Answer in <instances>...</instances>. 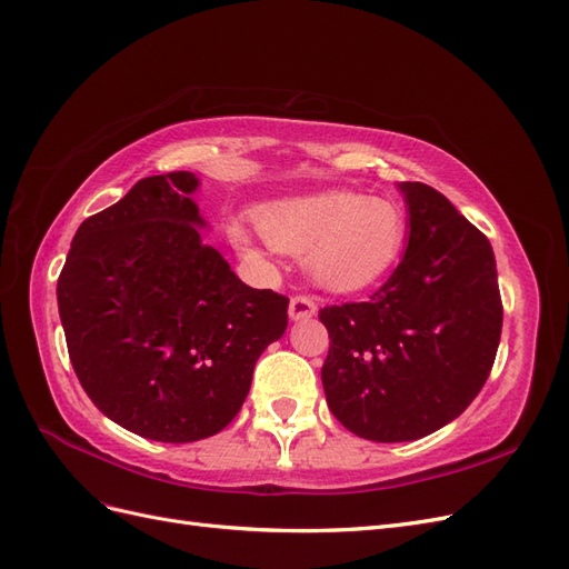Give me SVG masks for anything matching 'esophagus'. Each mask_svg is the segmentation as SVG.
I'll return each mask as SVG.
<instances>
[{
	"instance_id": "obj_1",
	"label": "esophagus",
	"mask_w": 569,
	"mask_h": 569,
	"mask_svg": "<svg viewBox=\"0 0 569 569\" xmlns=\"http://www.w3.org/2000/svg\"><path fill=\"white\" fill-rule=\"evenodd\" d=\"M316 311H318V306L311 297L299 295V297L289 301V318L291 320H308V318L316 316Z\"/></svg>"
}]
</instances>
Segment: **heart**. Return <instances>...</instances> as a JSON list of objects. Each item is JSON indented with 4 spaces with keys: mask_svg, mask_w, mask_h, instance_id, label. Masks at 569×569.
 Here are the masks:
<instances>
[{
    "mask_svg": "<svg viewBox=\"0 0 569 569\" xmlns=\"http://www.w3.org/2000/svg\"><path fill=\"white\" fill-rule=\"evenodd\" d=\"M258 228L274 249L311 252L313 278L330 291H358L385 278L408 234L401 206L343 189L268 203L258 211ZM230 237L253 251L251 234L239 220L230 226Z\"/></svg>",
    "mask_w": 569,
    "mask_h": 569,
    "instance_id": "b5f03b06",
    "label": "heart"
}]
</instances>
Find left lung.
Segmentation results:
<instances>
[{
  "label": "left lung",
  "instance_id": "1",
  "mask_svg": "<svg viewBox=\"0 0 569 569\" xmlns=\"http://www.w3.org/2000/svg\"><path fill=\"white\" fill-rule=\"evenodd\" d=\"M408 244L370 301L327 306V406L370 441H416L456 420L485 387L503 306L489 239L435 187L399 182Z\"/></svg>",
  "mask_w": 569,
  "mask_h": 569
}]
</instances>
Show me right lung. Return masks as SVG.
Masks as SVG:
<instances>
[{"instance_id": "1", "label": "right lung", "mask_w": 569, "mask_h": 569, "mask_svg": "<svg viewBox=\"0 0 569 569\" xmlns=\"http://www.w3.org/2000/svg\"><path fill=\"white\" fill-rule=\"evenodd\" d=\"M187 170L137 182L78 228L57 299L68 356L109 420L166 443L218 435L242 408L289 299L201 242Z\"/></svg>"}]
</instances>
